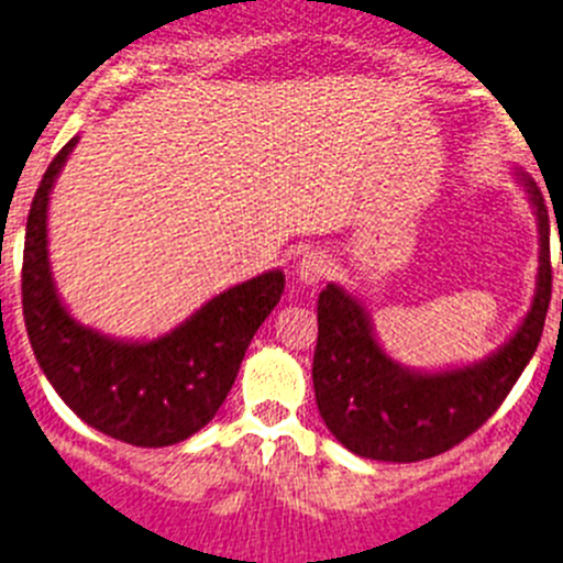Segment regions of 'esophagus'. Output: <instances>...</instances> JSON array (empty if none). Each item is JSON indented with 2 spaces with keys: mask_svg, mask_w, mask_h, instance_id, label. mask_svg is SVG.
<instances>
[{
  "mask_svg": "<svg viewBox=\"0 0 563 563\" xmlns=\"http://www.w3.org/2000/svg\"><path fill=\"white\" fill-rule=\"evenodd\" d=\"M329 271H332V260H329V254L321 251V247H309V251L301 254V260L296 262L298 282L307 287L321 285L323 278L329 276Z\"/></svg>",
  "mask_w": 563,
  "mask_h": 563,
  "instance_id": "1",
  "label": "esophagus"
}]
</instances>
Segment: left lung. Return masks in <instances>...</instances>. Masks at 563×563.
Wrapping results in <instances>:
<instances>
[{
    "label": "left lung",
    "instance_id": "8db88e82",
    "mask_svg": "<svg viewBox=\"0 0 563 563\" xmlns=\"http://www.w3.org/2000/svg\"><path fill=\"white\" fill-rule=\"evenodd\" d=\"M514 175L539 225V276L528 316L497 352L455 368H407L379 345L371 316L352 292L327 285L318 298L316 401L329 432L354 455L412 463L452 450L492 419L533 357L553 292L550 214L536 180L519 167Z\"/></svg>",
    "mask_w": 563,
    "mask_h": 563
}]
</instances>
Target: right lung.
Masks as SVG:
<instances>
[{
  "label": "right lung",
  "mask_w": 563,
  "mask_h": 563,
  "mask_svg": "<svg viewBox=\"0 0 563 563\" xmlns=\"http://www.w3.org/2000/svg\"><path fill=\"white\" fill-rule=\"evenodd\" d=\"M77 139L46 167L30 206L22 265L30 345L77 419L133 446H173L214 419L256 329L285 292V273L267 271L229 287L153 340L111 338L71 318L49 267L46 211Z\"/></svg>",
  "instance_id": "1"
}]
</instances>
